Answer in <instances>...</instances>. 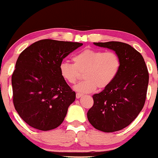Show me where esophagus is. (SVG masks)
Masks as SVG:
<instances>
[{"instance_id": "obj_1", "label": "esophagus", "mask_w": 158, "mask_h": 158, "mask_svg": "<svg viewBox=\"0 0 158 158\" xmlns=\"http://www.w3.org/2000/svg\"><path fill=\"white\" fill-rule=\"evenodd\" d=\"M76 96H77V99H79V98L82 97V94L78 93V94H77V95H76Z\"/></svg>"}]
</instances>
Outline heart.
I'll return each mask as SVG.
<instances>
[{
	"instance_id": "b5f03b06",
	"label": "heart",
	"mask_w": 158,
	"mask_h": 158,
	"mask_svg": "<svg viewBox=\"0 0 158 158\" xmlns=\"http://www.w3.org/2000/svg\"><path fill=\"white\" fill-rule=\"evenodd\" d=\"M73 64L63 61L59 65L61 77L75 84L84 73L85 81L74 87L81 94L91 93L98 87L106 88L111 84L120 68V59L116 52L86 49L73 57Z\"/></svg>"
}]
</instances>
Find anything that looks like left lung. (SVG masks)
<instances>
[{"label": "left lung", "mask_w": 158, "mask_h": 158, "mask_svg": "<svg viewBox=\"0 0 158 158\" xmlns=\"http://www.w3.org/2000/svg\"><path fill=\"white\" fill-rule=\"evenodd\" d=\"M113 50L120 59L119 73L109 86L93 96L88 121L96 129L114 132L126 128L143 109L148 84V69L142 55L131 45L119 41L94 42Z\"/></svg>", "instance_id": "1"}]
</instances>
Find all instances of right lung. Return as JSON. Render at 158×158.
Instances as JSON below:
<instances>
[{
    "mask_svg": "<svg viewBox=\"0 0 158 158\" xmlns=\"http://www.w3.org/2000/svg\"><path fill=\"white\" fill-rule=\"evenodd\" d=\"M82 44L44 39L20 54L12 76L13 103L29 126L41 131L59 126L76 93L59 72L63 59Z\"/></svg>",
    "mask_w": 158,
    "mask_h": 158,
    "instance_id": "add662e5",
    "label": "right lung"
}]
</instances>
